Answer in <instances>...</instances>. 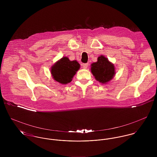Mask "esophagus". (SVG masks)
I'll use <instances>...</instances> for the list:
<instances>
[{"label": "esophagus", "mask_w": 157, "mask_h": 157, "mask_svg": "<svg viewBox=\"0 0 157 157\" xmlns=\"http://www.w3.org/2000/svg\"><path fill=\"white\" fill-rule=\"evenodd\" d=\"M82 66H83V69H86L88 67V63H83Z\"/></svg>", "instance_id": "obj_1"}]
</instances>
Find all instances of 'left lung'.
<instances>
[{
  "mask_svg": "<svg viewBox=\"0 0 157 157\" xmlns=\"http://www.w3.org/2000/svg\"><path fill=\"white\" fill-rule=\"evenodd\" d=\"M90 71L95 80L101 84H107L115 75L114 65L103 55L99 56L96 62L90 65Z\"/></svg>",
  "mask_w": 157,
  "mask_h": 157,
  "instance_id": "8db88e82",
  "label": "left lung"
}]
</instances>
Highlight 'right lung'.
<instances>
[{"label":"right lung","instance_id":"obj_1","mask_svg":"<svg viewBox=\"0 0 157 157\" xmlns=\"http://www.w3.org/2000/svg\"><path fill=\"white\" fill-rule=\"evenodd\" d=\"M80 67L77 60L71 61L67 57H63L51 67L53 79L62 85L70 83Z\"/></svg>","mask_w":157,"mask_h":157}]
</instances>
